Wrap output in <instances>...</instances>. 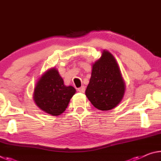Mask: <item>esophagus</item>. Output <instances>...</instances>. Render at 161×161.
Segmentation results:
<instances>
[{
	"instance_id": "obj_1",
	"label": "esophagus",
	"mask_w": 161,
	"mask_h": 161,
	"mask_svg": "<svg viewBox=\"0 0 161 161\" xmlns=\"http://www.w3.org/2000/svg\"><path fill=\"white\" fill-rule=\"evenodd\" d=\"M78 91L80 92H81V93H84V92H85V87H84V86L80 87V88L78 89Z\"/></svg>"
}]
</instances>
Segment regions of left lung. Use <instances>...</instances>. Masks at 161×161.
<instances>
[{
    "label": "left lung",
    "mask_w": 161,
    "mask_h": 161,
    "mask_svg": "<svg viewBox=\"0 0 161 161\" xmlns=\"http://www.w3.org/2000/svg\"><path fill=\"white\" fill-rule=\"evenodd\" d=\"M124 81L114 57L103 50L102 57L92 64V76L85 94L94 107L102 111L115 108L125 93Z\"/></svg>",
    "instance_id": "8db88e82"
}]
</instances>
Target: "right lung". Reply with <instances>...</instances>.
I'll use <instances>...</instances> for the list:
<instances>
[{
    "instance_id": "obj_1",
    "label": "right lung",
    "mask_w": 161,
    "mask_h": 161,
    "mask_svg": "<svg viewBox=\"0 0 161 161\" xmlns=\"http://www.w3.org/2000/svg\"><path fill=\"white\" fill-rule=\"evenodd\" d=\"M76 89L65 86L58 69L52 68L42 75L35 85L33 99L43 111L53 116H59L66 110Z\"/></svg>"
}]
</instances>
